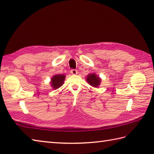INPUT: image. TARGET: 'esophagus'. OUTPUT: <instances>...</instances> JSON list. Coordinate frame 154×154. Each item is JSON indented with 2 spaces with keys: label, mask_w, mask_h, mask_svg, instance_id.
Instances as JSON below:
<instances>
[{
  "label": "esophagus",
  "mask_w": 154,
  "mask_h": 154,
  "mask_svg": "<svg viewBox=\"0 0 154 154\" xmlns=\"http://www.w3.org/2000/svg\"><path fill=\"white\" fill-rule=\"evenodd\" d=\"M71 74H73V75H77L78 72L76 69H71Z\"/></svg>",
  "instance_id": "1"
}]
</instances>
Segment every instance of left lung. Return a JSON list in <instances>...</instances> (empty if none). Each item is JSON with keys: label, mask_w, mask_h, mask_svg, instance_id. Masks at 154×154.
<instances>
[{"label": "left lung", "mask_w": 154, "mask_h": 154, "mask_svg": "<svg viewBox=\"0 0 154 154\" xmlns=\"http://www.w3.org/2000/svg\"><path fill=\"white\" fill-rule=\"evenodd\" d=\"M86 80L91 86L95 88L99 87L101 83V79L94 73L88 74L86 77Z\"/></svg>", "instance_id": "left-lung-1"}]
</instances>
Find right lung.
Instances as JSON below:
<instances>
[{"label": "right lung", "instance_id": "add662e5", "mask_svg": "<svg viewBox=\"0 0 154 154\" xmlns=\"http://www.w3.org/2000/svg\"><path fill=\"white\" fill-rule=\"evenodd\" d=\"M65 79V75L64 74H57L54 75L53 77H51L50 85L51 87L53 88V89H57L63 85L64 83V81Z\"/></svg>", "mask_w": 154, "mask_h": 154}]
</instances>
